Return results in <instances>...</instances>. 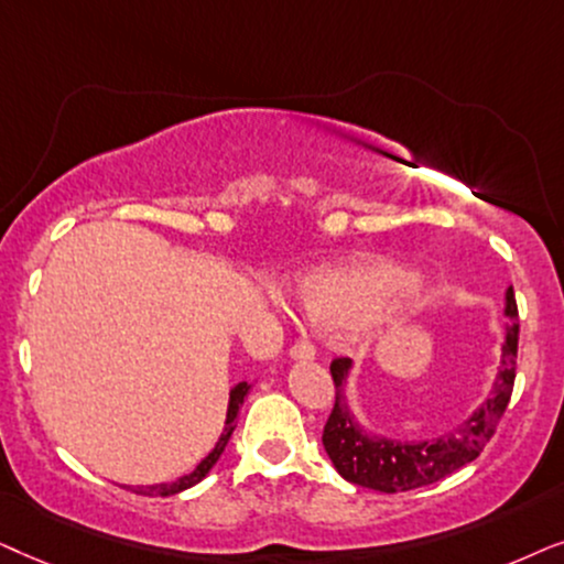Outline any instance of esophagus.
I'll use <instances>...</instances> for the list:
<instances>
[{"label": "esophagus", "instance_id": "obj_1", "mask_svg": "<svg viewBox=\"0 0 564 564\" xmlns=\"http://www.w3.org/2000/svg\"><path fill=\"white\" fill-rule=\"evenodd\" d=\"M289 356L294 360H314V356H317V350H314V345L310 340H296L294 345H291Z\"/></svg>", "mask_w": 564, "mask_h": 564}]
</instances>
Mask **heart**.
Returning <instances> with one entry per match:
<instances>
[{"label":"heart","mask_w":564,"mask_h":564,"mask_svg":"<svg viewBox=\"0 0 564 564\" xmlns=\"http://www.w3.org/2000/svg\"><path fill=\"white\" fill-rule=\"evenodd\" d=\"M404 283V268L394 262L366 260L306 275L299 283V294L310 319L322 327H343L371 314Z\"/></svg>","instance_id":"1"}]
</instances>
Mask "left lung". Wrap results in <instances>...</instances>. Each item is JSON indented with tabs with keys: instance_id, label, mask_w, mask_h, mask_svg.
<instances>
[{
	"instance_id": "left-lung-1",
	"label": "left lung",
	"mask_w": 564,
	"mask_h": 564,
	"mask_svg": "<svg viewBox=\"0 0 564 564\" xmlns=\"http://www.w3.org/2000/svg\"><path fill=\"white\" fill-rule=\"evenodd\" d=\"M506 317L510 325L506 327V343H502L498 377L492 381L490 397L459 427L438 438L392 441L366 433L343 397L345 377L352 366L350 358H335L329 364L335 381V408L327 417L322 444L340 477L369 490L408 492L438 482L464 464L475 462L492 438L513 392L518 356V306L513 289L506 291Z\"/></svg>"
}]
</instances>
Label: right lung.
<instances>
[{"label":"right lung","mask_w":564,"mask_h":564,"mask_svg":"<svg viewBox=\"0 0 564 564\" xmlns=\"http://www.w3.org/2000/svg\"><path fill=\"white\" fill-rule=\"evenodd\" d=\"M247 392H250V384H247V381H239V384H237L235 389H231V392H229V408H227V423H224L221 438L216 441V446L212 448V454H208L206 459L200 462L198 467H195V469L191 471V475L180 477V479H175V482H162V485H149V487H133V492H139V495H160V498H167V495L183 492V490H187V487L198 485L200 479H204V477L208 475V471L214 469V464L219 462V456L224 454V448H227L231 433H235V427H237V423H235L237 412H239V408H242Z\"/></svg>","instance_id":"1"}]
</instances>
